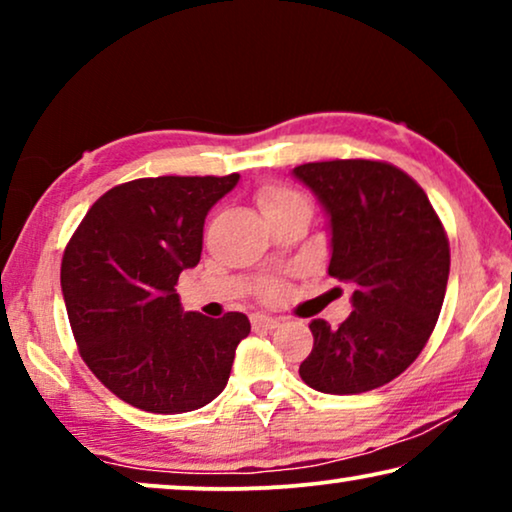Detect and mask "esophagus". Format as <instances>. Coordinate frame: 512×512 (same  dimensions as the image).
Masks as SVG:
<instances>
[{"label":"esophagus","instance_id":"34e87169","mask_svg":"<svg viewBox=\"0 0 512 512\" xmlns=\"http://www.w3.org/2000/svg\"><path fill=\"white\" fill-rule=\"evenodd\" d=\"M251 324L256 328H277L279 319L270 317V314H254V317H251Z\"/></svg>","mask_w":512,"mask_h":512}]
</instances>
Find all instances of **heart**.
<instances>
[{
	"label": "heart",
	"instance_id": "obj_1",
	"mask_svg": "<svg viewBox=\"0 0 512 512\" xmlns=\"http://www.w3.org/2000/svg\"><path fill=\"white\" fill-rule=\"evenodd\" d=\"M256 205L261 212L268 216L279 212V209H284L286 205H291V202H296L303 198L296 188L286 186V184H277V181H270V184H263L256 188ZM279 291H282V284L277 282V279H268V282H263L261 286V293L265 298H277Z\"/></svg>",
	"mask_w": 512,
	"mask_h": 512
}]
</instances>
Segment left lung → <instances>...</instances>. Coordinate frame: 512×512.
<instances>
[{"label":"left lung","mask_w":512,"mask_h":512,"mask_svg":"<svg viewBox=\"0 0 512 512\" xmlns=\"http://www.w3.org/2000/svg\"><path fill=\"white\" fill-rule=\"evenodd\" d=\"M331 216L328 275L356 286L338 328L310 321L300 377L324 394H363L403 373L436 328L450 275V240L424 188L384 160L298 165Z\"/></svg>","instance_id":"left-lung-1"}]
</instances>
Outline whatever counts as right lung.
Segmentation results:
<instances>
[{
    "mask_svg": "<svg viewBox=\"0 0 512 512\" xmlns=\"http://www.w3.org/2000/svg\"><path fill=\"white\" fill-rule=\"evenodd\" d=\"M240 179L146 177L109 188L62 254L60 284L81 359L121 401L179 415L226 387L251 331L242 312H181V270L200 261L209 209Z\"/></svg>",
    "mask_w": 512,
    "mask_h": 512,
    "instance_id": "right-lung-1",
    "label": "right lung"
}]
</instances>
